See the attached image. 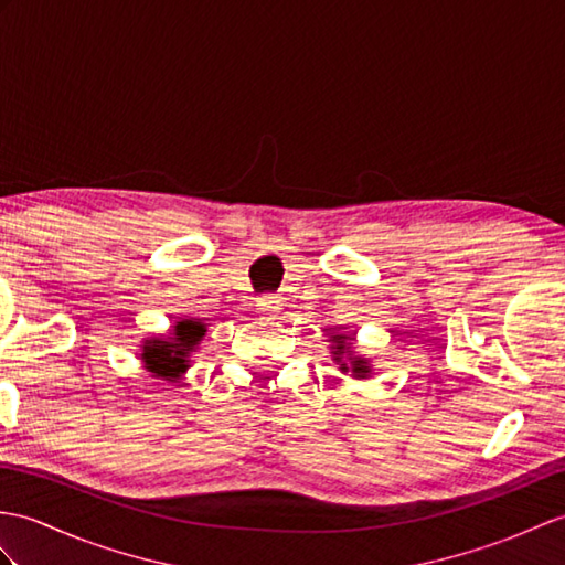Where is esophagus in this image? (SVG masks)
I'll list each match as a JSON object with an SVG mask.
<instances>
[{
	"mask_svg": "<svg viewBox=\"0 0 565 565\" xmlns=\"http://www.w3.org/2000/svg\"><path fill=\"white\" fill-rule=\"evenodd\" d=\"M257 312L259 315H265V318H269V320H274L277 318V312H279V303H277V298L274 296H262V298H257Z\"/></svg>",
	"mask_w": 565,
	"mask_h": 565,
	"instance_id": "34e87169",
	"label": "esophagus"
}]
</instances>
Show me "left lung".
<instances>
[{
    "mask_svg": "<svg viewBox=\"0 0 565 565\" xmlns=\"http://www.w3.org/2000/svg\"><path fill=\"white\" fill-rule=\"evenodd\" d=\"M330 342V353H332V361L339 365V371L344 375L351 373L353 380H363V377H371L373 375V363L371 359L361 356L353 349V342H356V337L349 334V332H332V337L327 339Z\"/></svg>",
    "mask_w": 565,
    "mask_h": 565,
    "instance_id": "obj_1",
    "label": "left lung"
}]
</instances>
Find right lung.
<instances>
[{
    "label": "right lung",
    "mask_w": 565,
    "mask_h": 565,
    "mask_svg": "<svg viewBox=\"0 0 565 565\" xmlns=\"http://www.w3.org/2000/svg\"><path fill=\"white\" fill-rule=\"evenodd\" d=\"M204 334L206 324L200 318H180L166 334H149L139 347L141 369L166 383H182Z\"/></svg>",
    "instance_id": "obj_1"
}]
</instances>
